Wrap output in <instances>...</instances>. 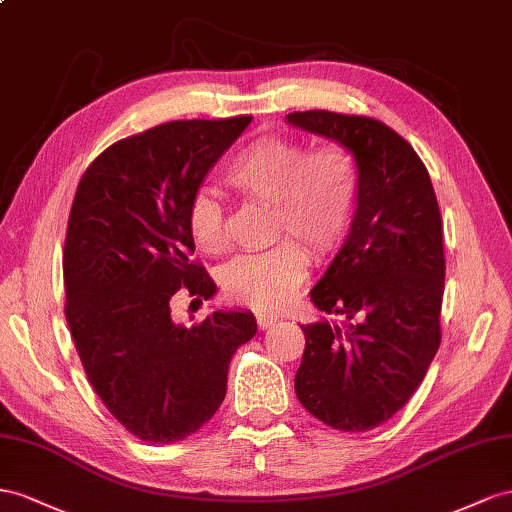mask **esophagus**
Returning a JSON list of instances; mask_svg holds the SVG:
<instances>
[{"label":"esophagus","mask_w":512,"mask_h":512,"mask_svg":"<svg viewBox=\"0 0 512 512\" xmlns=\"http://www.w3.org/2000/svg\"><path fill=\"white\" fill-rule=\"evenodd\" d=\"M277 316H270V313H257V326L259 329H272L277 324Z\"/></svg>","instance_id":"obj_1"}]
</instances>
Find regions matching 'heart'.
<instances>
[{"mask_svg": "<svg viewBox=\"0 0 512 512\" xmlns=\"http://www.w3.org/2000/svg\"><path fill=\"white\" fill-rule=\"evenodd\" d=\"M222 177L242 199L272 205L270 238L283 240L268 251L235 257L220 272L222 290L240 305L277 309L305 281L303 248L324 261L348 238L359 205V164L344 144L307 151L298 140L264 136L235 153ZM188 229L201 251H225V209L212 194L192 196Z\"/></svg>", "mask_w": 512, "mask_h": 512, "instance_id": "b5f03b06", "label": "heart"}]
</instances>
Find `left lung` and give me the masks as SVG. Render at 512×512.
I'll return each instance as SVG.
<instances>
[{
	"label": "left lung",
	"instance_id": "8db88e82",
	"mask_svg": "<svg viewBox=\"0 0 512 512\" xmlns=\"http://www.w3.org/2000/svg\"><path fill=\"white\" fill-rule=\"evenodd\" d=\"M292 127L344 144L361 190L344 246L311 290V303L342 318L300 324L296 396L344 432L385 424L424 381L441 344L445 279L435 190L413 147L370 116L292 112Z\"/></svg>",
	"mask_w": 512,
	"mask_h": 512
}]
</instances>
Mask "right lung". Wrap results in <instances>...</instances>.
I'll return each mask as SVG.
<instances>
[{
  "mask_svg": "<svg viewBox=\"0 0 512 512\" xmlns=\"http://www.w3.org/2000/svg\"><path fill=\"white\" fill-rule=\"evenodd\" d=\"M251 121L157 125L114 142L77 186L62 255L64 316L90 385L142 441L175 443L209 422L225 400L231 357L257 333L251 311L183 326L168 305L179 287L216 294L190 261L188 207Z\"/></svg>",
  "mask_w": 512,
  "mask_h": 512,
  "instance_id": "obj_1",
  "label": "right lung"
}]
</instances>
